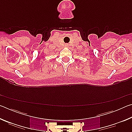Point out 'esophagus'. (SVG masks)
I'll return each instance as SVG.
<instances>
[{"mask_svg":"<svg viewBox=\"0 0 132 132\" xmlns=\"http://www.w3.org/2000/svg\"><path fill=\"white\" fill-rule=\"evenodd\" d=\"M65 46H66V47H69V45L68 44H65Z\"/></svg>","mask_w":132,"mask_h":132,"instance_id":"1","label":"esophagus"}]
</instances>
